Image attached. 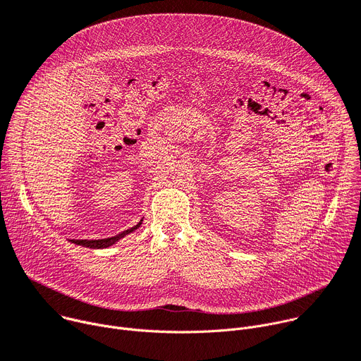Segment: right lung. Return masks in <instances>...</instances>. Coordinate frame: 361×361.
Returning <instances> with one entry per match:
<instances>
[{"mask_svg": "<svg viewBox=\"0 0 361 361\" xmlns=\"http://www.w3.org/2000/svg\"><path fill=\"white\" fill-rule=\"evenodd\" d=\"M141 226V221L135 226V227H130L128 228V231L114 236V238H108V239H99V240H72V243H76V245H80V246H85V247H90V249H102V247H108V246H112L115 242H118L121 238H123L125 235L134 232L135 228H138Z\"/></svg>", "mask_w": 361, "mask_h": 361, "instance_id": "obj_1", "label": "right lung"}]
</instances>
